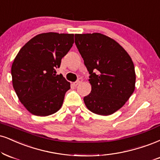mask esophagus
<instances>
[{"instance_id":"esophagus-1","label":"esophagus","mask_w":160,"mask_h":160,"mask_svg":"<svg viewBox=\"0 0 160 160\" xmlns=\"http://www.w3.org/2000/svg\"><path fill=\"white\" fill-rule=\"evenodd\" d=\"M82 80L81 78H80V79H78V80H77L76 82H74V83H73V85H74V86H78L79 84H80L82 82Z\"/></svg>"}]
</instances>
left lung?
<instances>
[{
  "instance_id": "left-lung-1",
  "label": "left lung",
  "mask_w": 160,
  "mask_h": 160,
  "mask_svg": "<svg viewBox=\"0 0 160 160\" xmlns=\"http://www.w3.org/2000/svg\"><path fill=\"white\" fill-rule=\"evenodd\" d=\"M75 44L90 74V94L83 101L100 115L113 114L135 90L136 73L131 57L116 41L99 33L75 34Z\"/></svg>"
}]
</instances>
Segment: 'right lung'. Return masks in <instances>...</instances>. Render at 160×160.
<instances>
[{
  "mask_svg": "<svg viewBox=\"0 0 160 160\" xmlns=\"http://www.w3.org/2000/svg\"><path fill=\"white\" fill-rule=\"evenodd\" d=\"M74 34L45 32L21 48L11 68L12 86L19 101L32 115L48 116L62 105L70 82L56 75L61 59L74 44Z\"/></svg>",
  "mask_w": 160,
  "mask_h": 160,
  "instance_id": "add662e5",
  "label": "right lung"
}]
</instances>
